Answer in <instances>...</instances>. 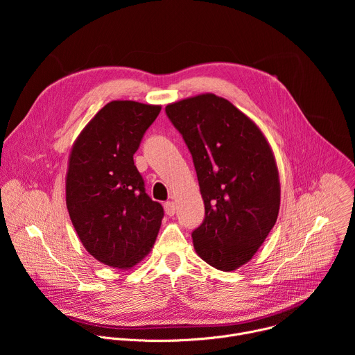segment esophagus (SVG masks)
<instances>
[{
  "mask_svg": "<svg viewBox=\"0 0 355 355\" xmlns=\"http://www.w3.org/2000/svg\"><path fill=\"white\" fill-rule=\"evenodd\" d=\"M164 211L168 216H173L175 214V202L174 200H168L164 204Z\"/></svg>",
  "mask_w": 355,
  "mask_h": 355,
  "instance_id": "esophagus-1",
  "label": "esophagus"
}]
</instances>
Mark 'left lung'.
Listing matches in <instances>:
<instances>
[{
    "label": "left lung",
    "instance_id": "1",
    "mask_svg": "<svg viewBox=\"0 0 355 355\" xmlns=\"http://www.w3.org/2000/svg\"><path fill=\"white\" fill-rule=\"evenodd\" d=\"M166 114L191 151L205 204L193 248L209 266L234 271L256 254L278 218L272 148L254 122L211 92L168 104Z\"/></svg>",
    "mask_w": 355,
    "mask_h": 355
}]
</instances>
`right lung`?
<instances>
[{
	"instance_id": "1",
	"label": "right lung",
	"mask_w": 355,
	"mask_h": 355,
	"mask_svg": "<svg viewBox=\"0 0 355 355\" xmlns=\"http://www.w3.org/2000/svg\"><path fill=\"white\" fill-rule=\"evenodd\" d=\"M160 105L111 101L76 139L66 205L80 241L105 266L130 270L153 248L163 207L144 191L133 155Z\"/></svg>"
}]
</instances>
